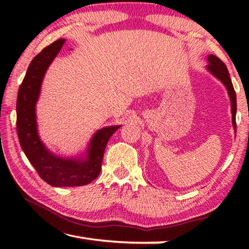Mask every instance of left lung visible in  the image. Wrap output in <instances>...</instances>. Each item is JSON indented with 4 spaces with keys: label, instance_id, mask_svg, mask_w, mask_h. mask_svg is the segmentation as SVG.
<instances>
[{
    "label": "left lung",
    "instance_id": "8db88e82",
    "mask_svg": "<svg viewBox=\"0 0 249 249\" xmlns=\"http://www.w3.org/2000/svg\"><path fill=\"white\" fill-rule=\"evenodd\" d=\"M208 69L210 72H212L215 77L221 80L223 84L226 87L227 91H229V95L231 99V121H233V126L236 128V93L231 83V80L230 78L229 70H227L226 66L220 58H217L214 54H210L209 56V66Z\"/></svg>",
    "mask_w": 249,
    "mask_h": 249
}]
</instances>
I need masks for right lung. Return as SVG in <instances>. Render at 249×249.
Instances as JSON below:
<instances>
[{"instance_id":"obj_1","label":"right lung","mask_w":249,"mask_h":249,"mask_svg":"<svg viewBox=\"0 0 249 249\" xmlns=\"http://www.w3.org/2000/svg\"><path fill=\"white\" fill-rule=\"evenodd\" d=\"M65 41H53L34 57L19 86L16 102V130L19 144L38 176L53 187H77L92 182L100 175L108 140L121 127L108 126L98 130L84 160L59 158L45 148L37 134L35 104L46 70Z\"/></svg>"}]
</instances>
